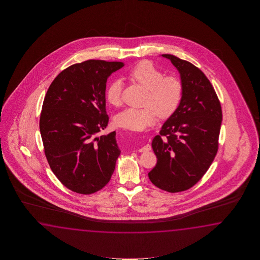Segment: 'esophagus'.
<instances>
[{"mask_svg":"<svg viewBox=\"0 0 260 260\" xmlns=\"http://www.w3.org/2000/svg\"><path fill=\"white\" fill-rule=\"evenodd\" d=\"M151 149V146L149 145V144H147V145H145L144 147H142L141 149H138V151L139 152H146V151H149Z\"/></svg>","mask_w":260,"mask_h":260,"instance_id":"1","label":"esophagus"}]
</instances>
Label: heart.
I'll use <instances>...</instances> for the list:
<instances>
[{"mask_svg": "<svg viewBox=\"0 0 260 260\" xmlns=\"http://www.w3.org/2000/svg\"><path fill=\"white\" fill-rule=\"evenodd\" d=\"M131 81L147 89L144 108H127L118 113L114 122L117 126L132 131H143L154 124L157 116L166 119L172 116L180 105L184 87L177 76L168 75L151 62L143 60L128 72ZM122 84L121 81H112L106 89V100L113 107L122 103Z\"/></svg>", "mask_w": 260, "mask_h": 260, "instance_id": "obj_1", "label": "heart"}]
</instances>
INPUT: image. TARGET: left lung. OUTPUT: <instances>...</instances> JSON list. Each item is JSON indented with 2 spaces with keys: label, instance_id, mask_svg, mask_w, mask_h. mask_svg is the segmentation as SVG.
Here are the masks:
<instances>
[{
  "label": "left lung",
  "instance_id": "obj_1",
  "mask_svg": "<svg viewBox=\"0 0 260 260\" xmlns=\"http://www.w3.org/2000/svg\"><path fill=\"white\" fill-rule=\"evenodd\" d=\"M184 87L181 103L152 140L157 164L149 173L157 188L171 193L193 187L216 157L222 122L220 101L199 68L173 55Z\"/></svg>",
  "mask_w": 260,
  "mask_h": 260
}]
</instances>
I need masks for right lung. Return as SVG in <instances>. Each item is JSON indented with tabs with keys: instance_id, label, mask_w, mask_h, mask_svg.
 <instances>
[{
	"instance_id": "obj_1",
	"label": "right lung",
	"mask_w": 260,
	"mask_h": 260,
	"mask_svg": "<svg viewBox=\"0 0 260 260\" xmlns=\"http://www.w3.org/2000/svg\"><path fill=\"white\" fill-rule=\"evenodd\" d=\"M122 62L87 60L68 67L45 94L40 132L50 168L66 188L92 194L111 180L121 153L115 135L99 137L109 116L106 83Z\"/></svg>"
}]
</instances>
